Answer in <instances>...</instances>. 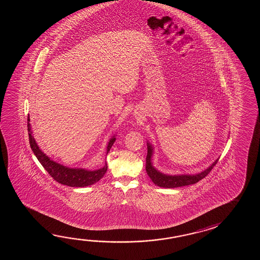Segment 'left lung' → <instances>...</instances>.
<instances>
[{
    "label": "left lung",
    "instance_id": "left-lung-1",
    "mask_svg": "<svg viewBox=\"0 0 260 260\" xmlns=\"http://www.w3.org/2000/svg\"><path fill=\"white\" fill-rule=\"evenodd\" d=\"M148 145V154L146 157V171L149 178L152 180L155 185L159 186L160 188H172L183 187L192 185L195 183L202 180L204 177H206L209 172L213 169V167L216 166L218 159H216L209 167H207L205 170L201 172L199 174L195 175H167L157 170L152 165V155H153V147L149 142Z\"/></svg>",
    "mask_w": 260,
    "mask_h": 260
}]
</instances>
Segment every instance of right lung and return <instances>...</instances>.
I'll use <instances>...</instances> for the list:
<instances>
[{
  "instance_id": "right-lung-1",
  "label": "right lung",
  "mask_w": 260,
  "mask_h": 260,
  "mask_svg": "<svg viewBox=\"0 0 260 260\" xmlns=\"http://www.w3.org/2000/svg\"><path fill=\"white\" fill-rule=\"evenodd\" d=\"M29 121H30V119L28 116V132L30 148L32 149L35 156L37 157L38 160L41 162V165L44 166V169L48 172V174L55 179V181L63 184V185L70 186V187L80 188V187H87L90 185H93L94 183L100 181V179L104 177L107 169H108L107 164L100 169L91 171V170H87L84 168L67 167V166L60 165L55 160L50 159V157L45 154L36 143L34 136H32V131H31V126H30ZM115 140H116L115 136H113L110 139L108 146H107V154L109 153V151L113 143L115 142Z\"/></svg>"
}]
</instances>
